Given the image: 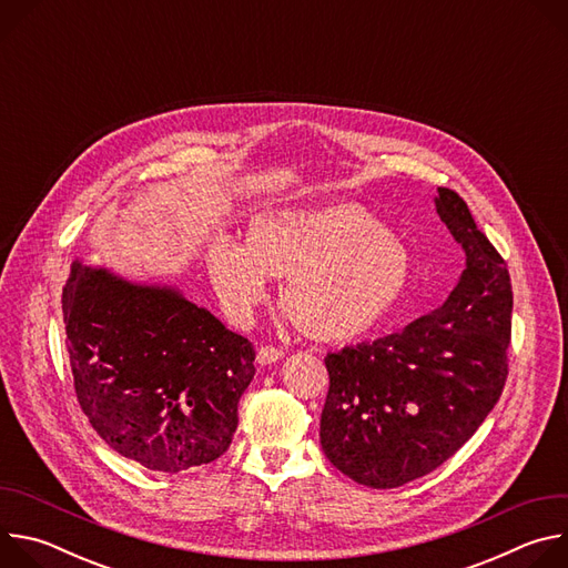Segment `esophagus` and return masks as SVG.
<instances>
[{"instance_id":"1","label":"esophagus","mask_w":568,"mask_h":568,"mask_svg":"<svg viewBox=\"0 0 568 568\" xmlns=\"http://www.w3.org/2000/svg\"><path fill=\"white\" fill-rule=\"evenodd\" d=\"M256 359L261 366H270V364H276L278 359H283V351L276 346H261Z\"/></svg>"}]
</instances>
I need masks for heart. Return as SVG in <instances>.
<instances>
[{
  "label": "heart",
  "instance_id": "heart-1",
  "mask_svg": "<svg viewBox=\"0 0 568 568\" xmlns=\"http://www.w3.org/2000/svg\"><path fill=\"white\" fill-rule=\"evenodd\" d=\"M209 278L226 316L247 326L283 278L278 301L310 339L346 344L377 331L407 298L414 267L390 229L362 206L274 211L250 222L245 247L215 240Z\"/></svg>",
  "mask_w": 568,
  "mask_h": 568
}]
</instances>
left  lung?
Segmentation results:
<instances>
[{
  "label": "left lung",
  "mask_w": 568,
  "mask_h": 568,
  "mask_svg": "<svg viewBox=\"0 0 568 568\" xmlns=\"http://www.w3.org/2000/svg\"><path fill=\"white\" fill-rule=\"evenodd\" d=\"M436 211L467 265L449 298L402 333L328 353L321 447L348 478L399 488L452 458L495 409L508 379V265L465 200L438 189Z\"/></svg>",
  "instance_id": "8db88e82"
}]
</instances>
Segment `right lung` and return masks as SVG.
<instances>
[{
	"mask_svg": "<svg viewBox=\"0 0 568 568\" xmlns=\"http://www.w3.org/2000/svg\"><path fill=\"white\" fill-rule=\"evenodd\" d=\"M62 318L80 409L121 456L178 474L222 456L256 351L169 287L71 267Z\"/></svg>",
	"mask_w": 568,
	"mask_h": 568,
	"instance_id": "add662e5",
	"label": "right lung"
}]
</instances>
